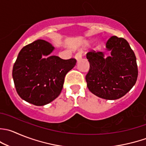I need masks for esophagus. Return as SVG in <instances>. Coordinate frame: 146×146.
Masks as SVG:
<instances>
[{"instance_id":"esophagus-1","label":"esophagus","mask_w":146,"mask_h":146,"mask_svg":"<svg viewBox=\"0 0 146 146\" xmlns=\"http://www.w3.org/2000/svg\"><path fill=\"white\" fill-rule=\"evenodd\" d=\"M75 58L77 60V61H79L82 58V52H78V53H76V56H75Z\"/></svg>"}]
</instances>
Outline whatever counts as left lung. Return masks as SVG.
<instances>
[{"instance_id": "obj_1", "label": "left lung", "mask_w": 146, "mask_h": 146, "mask_svg": "<svg viewBox=\"0 0 146 146\" xmlns=\"http://www.w3.org/2000/svg\"><path fill=\"white\" fill-rule=\"evenodd\" d=\"M106 48L111 53L107 57L103 52L95 50L86 54L90 69L86 80L93 94L106 100H116L125 96L136 83V58L123 38H110Z\"/></svg>"}]
</instances>
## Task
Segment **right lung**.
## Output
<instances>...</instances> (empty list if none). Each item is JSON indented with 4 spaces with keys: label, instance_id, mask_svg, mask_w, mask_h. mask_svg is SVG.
Here are the masks:
<instances>
[{
    "label": "right lung",
    "instance_id": "add662e5",
    "mask_svg": "<svg viewBox=\"0 0 146 146\" xmlns=\"http://www.w3.org/2000/svg\"><path fill=\"white\" fill-rule=\"evenodd\" d=\"M54 49L50 43L39 39L19 52L12 75L17 93L23 100L41 106L60 95L65 76L76 66V60L49 56Z\"/></svg>",
    "mask_w": 146,
    "mask_h": 146
}]
</instances>
